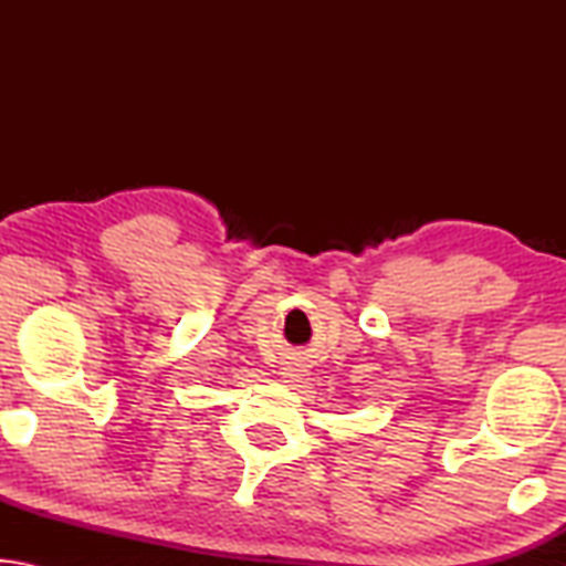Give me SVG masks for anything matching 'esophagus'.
<instances>
[{
  "label": "esophagus",
  "instance_id": "obj_1",
  "mask_svg": "<svg viewBox=\"0 0 566 566\" xmlns=\"http://www.w3.org/2000/svg\"><path fill=\"white\" fill-rule=\"evenodd\" d=\"M282 377L284 381H296L302 377V369L296 364H286V367H282Z\"/></svg>",
  "mask_w": 566,
  "mask_h": 566
}]
</instances>
